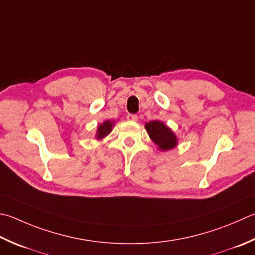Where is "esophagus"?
<instances>
[{
    "label": "esophagus",
    "instance_id": "1",
    "mask_svg": "<svg viewBox=\"0 0 255 255\" xmlns=\"http://www.w3.org/2000/svg\"><path fill=\"white\" fill-rule=\"evenodd\" d=\"M127 119H128V121H130V122H136L138 119V116H137V115H134V114H128Z\"/></svg>",
    "mask_w": 255,
    "mask_h": 255
}]
</instances>
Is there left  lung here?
<instances>
[{
	"label": "left lung",
	"mask_w": 255,
	"mask_h": 255,
	"mask_svg": "<svg viewBox=\"0 0 255 255\" xmlns=\"http://www.w3.org/2000/svg\"><path fill=\"white\" fill-rule=\"evenodd\" d=\"M147 132L151 140L157 144L160 150H168L177 144V138L174 133L161 122H149L146 124Z\"/></svg>",
	"instance_id": "left-lung-1"
}]
</instances>
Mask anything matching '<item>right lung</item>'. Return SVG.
I'll return each instance as SVG.
<instances>
[{
    "instance_id": "1",
    "label": "right lung",
    "mask_w": 255,
    "mask_h": 255,
    "mask_svg": "<svg viewBox=\"0 0 255 255\" xmlns=\"http://www.w3.org/2000/svg\"><path fill=\"white\" fill-rule=\"evenodd\" d=\"M112 128H113V123L112 122H105L104 124H102L101 126L98 127V130H97V138L101 139L106 137L107 134L112 131Z\"/></svg>"
}]
</instances>
